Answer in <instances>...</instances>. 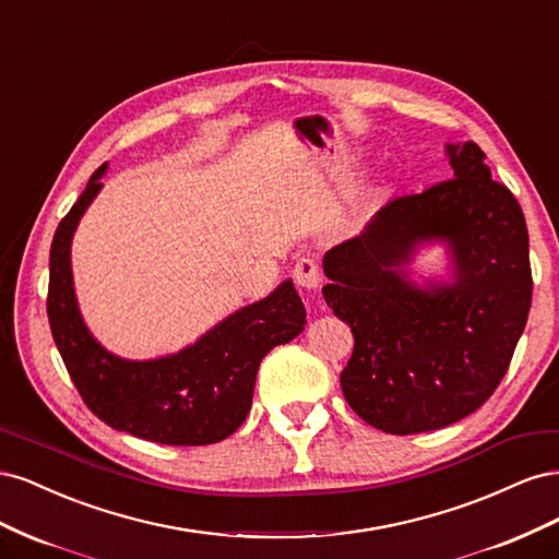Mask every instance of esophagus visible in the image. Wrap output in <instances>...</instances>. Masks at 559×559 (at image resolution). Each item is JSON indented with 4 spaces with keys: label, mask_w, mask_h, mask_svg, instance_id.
<instances>
[{
    "label": "esophagus",
    "mask_w": 559,
    "mask_h": 559,
    "mask_svg": "<svg viewBox=\"0 0 559 559\" xmlns=\"http://www.w3.org/2000/svg\"><path fill=\"white\" fill-rule=\"evenodd\" d=\"M294 282L306 292H317L321 286V270L312 259H300L294 267Z\"/></svg>",
    "instance_id": "1"
}]
</instances>
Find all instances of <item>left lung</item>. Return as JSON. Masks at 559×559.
<instances>
[{
	"label": "left lung",
	"mask_w": 559,
	"mask_h": 559,
	"mask_svg": "<svg viewBox=\"0 0 559 559\" xmlns=\"http://www.w3.org/2000/svg\"><path fill=\"white\" fill-rule=\"evenodd\" d=\"M454 177L382 207L359 238L326 251L324 298L352 329L341 373L349 408L408 436L464 419L495 394L532 306L530 235L515 195L476 142L448 144ZM443 239L455 282L421 290L404 265Z\"/></svg>",
	"instance_id": "1"
}]
</instances>
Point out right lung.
<instances>
[{"label": "right lung", "instance_id": "right-lung-1", "mask_svg": "<svg viewBox=\"0 0 559 559\" xmlns=\"http://www.w3.org/2000/svg\"><path fill=\"white\" fill-rule=\"evenodd\" d=\"M93 173L50 245L48 324L83 403L105 425L163 445H210L228 438L251 408L265 354L306 326V306L292 280L267 298L226 317L191 347L154 361H128L99 345L79 314L70 245L79 218L103 189Z\"/></svg>", "mask_w": 559, "mask_h": 559}]
</instances>
